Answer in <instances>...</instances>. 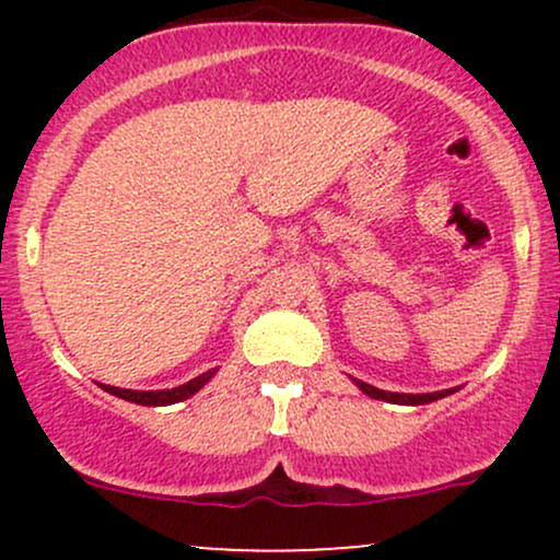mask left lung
Wrapping results in <instances>:
<instances>
[{"label":"left lung","mask_w":560,"mask_h":560,"mask_svg":"<svg viewBox=\"0 0 560 560\" xmlns=\"http://www.w3.org/2000/svg\"><path fill=\"white\" fill-rule=\"evenodd\" d=\"M352 382H355V387L365 392V395L374 397V400H387V402H397V405H427V402L440 400V397L453 395L455 392V389H442V392H427V395H402V392L376 389V387H371V384L361 382V378H352Z\"/></svg>","instance_id":"left-lung-1"}]
</instances>
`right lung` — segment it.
<instances>
[{
	"label": "right lung",
	"mask_w": 560,
	"mask_h": 560,
	"mask_svg": "<svg viewBox=\"0 0 560 560\" xmlns=\"http://www.w3.org/2000/svg\"><path fill=\"white\" fill-rule=\"evenodd\" d=\"M215 374L213 371H205L202 376L191 378V382L182 384V387H173V389H152V392H139V389H120V387H110V384H105V392H110V395L120 397V400H131L137 405H173V402H182L186 397H191L195 392H199L205 387V384L210 382Z\"/></svg>",
	"instance_id": "1"
}]
</instances>
